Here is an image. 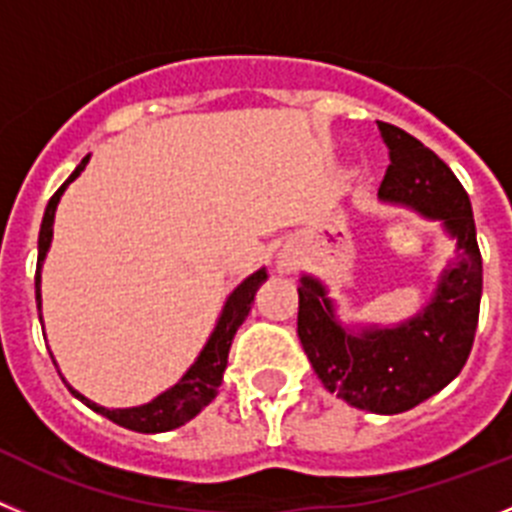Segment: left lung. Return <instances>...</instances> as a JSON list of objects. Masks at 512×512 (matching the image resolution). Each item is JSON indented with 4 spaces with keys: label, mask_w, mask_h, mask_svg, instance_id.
Here are the masks:
<instances>
[{
    "label": "left lung",
    "mask_w": 512,
    "mask_h": 512,
    "mask_svg": "<svg viewBox=\"0 0 512 512\" xmlns=\"http://www.w3.org/2000/svg\"><path fill=\"white\" fill-rule=\"evenodd\" d=\"M390 165L380 196L441 219L457 237L459 260L444 273L434 303L398 329L352 336L334 321L324 288L298 285V339L324 388L362 411L393 416L416 408L462 372L480 321L482 255L469 196L449 165L421 140L377 122Z\"/></svg>",
    "instance_id": "left-lung-1"
}]
</instances>
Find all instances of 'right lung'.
<instances>
[{
    "label": "right lung",
    "instance_id": "right-lung-1",
    "mask_svg": "<svg viewBox=\"0 0 512 512\" xmlns=\"http://www.w3.org/2000/svg\"><path fill=\"white\" fill-rule=\"evenodd\" d=\"M86 163H89V155H86V158L81 160V165L73 170L71 178H68V181L53 193V199L48 201V209H45L43 224H40L38 273H35V301H38V311H40V262L45 260V252H48L50 247V237H53L55 206H58V201H61L68 183H71L73 178H78V173L86 168ZM265 278H267L265 270H257V273H252L245 283L237 285V290L229 296L227 306H224L222 319H219V324H216L214 334H211V339L206 342L204 352H201L199 359L193 362L191 370L181 377V382H176L173 388L165 390L163 395H158L153 403L140 405V408H117V411H109V408H101V405L91 403L89 398H84V395L76 393L73 388L68 390H71L78 400H84L91 411L107 416L109 421H114L117 426L130 428V431H140V434H160V431H170V428L183 426V423L191 421L196 413L204 411L206 405H209L211 400L216 398V393H219L232 339L234 334H237L239 326H242V321L247 319V313H250L252 301H255L257 285H260Z\"/></svg>",
    "mask_w": 512,
    "mask_h": 512
}]
</instances>
